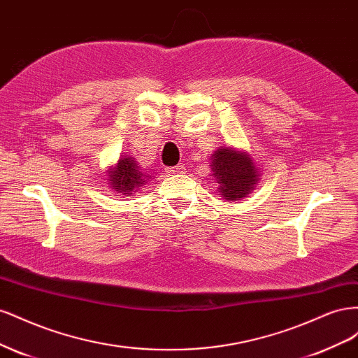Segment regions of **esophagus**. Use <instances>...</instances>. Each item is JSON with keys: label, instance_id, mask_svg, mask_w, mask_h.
I'll list each match as a JSON object with an SVG mask.
<instances>
[{"label": "esophagus", "instance_id": "esophagus-1", "mask_svg": "<svg viewBox=\"0 0 358 358\" xmlns=\"http://www.w3.org/2000/svg\"><path fill=\"white\" fill-rule=\"evenodd\" d=\"M166 171L169 173V175H182V173H185V167L175 166V167H169Z\"/></svg>", "mask_w": 358, "mask_h": 358}]
</instances>
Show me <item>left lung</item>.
<instances>
[{
	"instance_id": "left-lung-1",
	"label": "left lung",
	"mask_w": 358,
	"mask_h": 358,
	"mask_svg": "<svg viewBox=\"0 0 358 358\" xmlns=\"http://www.w3.org/2000/svg\"><path fill=\"white\" fill-rule=\"evenodd\" d=\"M259 167L246 150L220 146L210 155V176L216 191L227 201L248 197L259 183Z\"/></svg>"
}]
</instances>
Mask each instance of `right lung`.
<instances>
[{"label": "right lung", "mask_w": 358, "mask_h": 358, "mask_svg": "<svg viewBox=\"0 0 358 358\" xmlns=\"http://www.w3.org/2000/svg\"><path fill=\"white\" fill-rule=\"evenodd\" d=\"M149 180H152V176L138 166L136 158L121 155L116 164L107 170L106 183L121 196H133L145 188Z\"/></svg>", "instance_id": "obj_1"}]
</instances>
